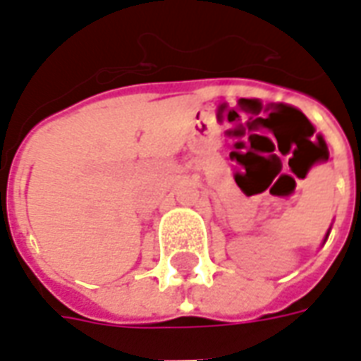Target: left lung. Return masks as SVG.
I'll return each mask as SVG.
<instances>
[{
  "label": "left lung",
  "mask_w": 361,
  "mask_h": 361,
  "mask_svg": "<svg viewBox=\"0 0 361 361\" xmlns=\"http://www.w3.org/2000/svg\"><path fill=\"white\" fill-rule=\"evenodd\" d=\"M329 234H331V228H329V230H326V234H325V240H323V243L326 242V238H329Z\"/></svg>",
  "instance_id": "left-lung-1"
}]
</instances>
